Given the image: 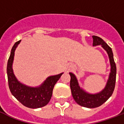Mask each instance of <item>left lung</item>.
Returning a JSON list of instances; mask_svg holds the SVG:
<instances>
[{
	"mask_svg": "<svg viewBox=\"0 0 124 124\" xmlns=\"http://www.w3.org/2000/svg\"><path fill=\"white\" fill-rule=\"evenodd\" d=\"M93 46H101L106 50L109 56L111 71L105 87L100 92L91 94L86 92L79 85L76 76L73 73H70L71 77L70 88L74 100L78 105L87 108H95L99 107L106 102L112 95L115 89L116 75V67L114 61L113 53L111 48L104 41V40L97 36H93Z\"/></svg>",
	"mask_w": 124,
	"mask_h": 124,
	"instance_id": "left-lung-1",
	"label": "left lung"
}]
</instances>
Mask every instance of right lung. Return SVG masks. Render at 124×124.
<instances>
[{"label": "right lung", "mask_w": 124, "mask_h": 124, "mask_svg": "<svg viewBox=\"0 0 124 124\" xmlns=\"http://www.w3.org/2000/svg\"><path fill=\"white\" fill-rule=\"evenodd\" d=\"M21 40L16 42L13 46L7 65V75L8 85L11 94L19 102L27 108L37 109L46 106L52 96L54 85L64 73L50 76L45 80L40 85L30 87L18 81L13 70V62L15 51Z\"/></svg>", "instance_id": "1"}]
</instances>
